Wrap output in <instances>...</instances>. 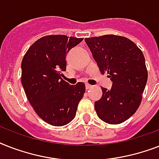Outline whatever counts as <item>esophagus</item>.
<instances>
[{"label":"esophagus","instance_id":"1","mask_svg":"<svg viewBox=\"0 0 159 159\" xmlns=\"http://www.w3.org/2000/svg\"><path fill=\"white\" fill-rule=\"evenodd\" d=\"M92 87H93V86H92V85L88 84V83H87V84H86V89H87V90L91 89V88H92Z\"/></svg>","mask_w":159,"mask_h":159}]
</instances>
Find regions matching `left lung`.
<instances>
[{"label": "left lung", "mask_w": 159, "mask_h": 159, "mask_svg": "<svg viewBox=\"0 0 159 159\" xmlns=\"http://www.w3.org/2000/svg\"><path fill=\"white\" fill-rule=\"evenodd\" d=\"M101 72L108 74L111 89L102 87V98L95 110L102 120L120 124L135 113L145 88L148 72L145 58L135 43L122 36L106 34L85 39Z\"/></svg>", "instance_id": "8db88e82"}]
</instances>
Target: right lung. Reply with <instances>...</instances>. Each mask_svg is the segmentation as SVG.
I'll return each mask as SVG.
<instances>
[{"mask_svg":"<svg viewBox=\"0 0 159 159\" xmlns=\"http://www.w3.org/2000/svg\"><path fill=\"white\" fill-rule=\"evenodd\" d=\"M83 39L48 35L30 47L21 62V82L36 114L51 125L62 126L74 119L85 93V84L62 79L66 57Z\"/></svg>","mask_w":159,"mask_h":159,"instance_id":"obj_1","label":"right lung"}]
</instances>
